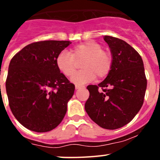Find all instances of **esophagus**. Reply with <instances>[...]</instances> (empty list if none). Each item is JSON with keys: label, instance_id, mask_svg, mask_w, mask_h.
<instances>
[{"label": "esophagus", "instance_id": "esophagus-1", "mask_svg": "<svg viewBox=\"0 0 160 160\" xmlns=\"http://www.w3.org/2000/svg\"><path fill=\"white\" fill-rule=\"evenodd\" d=\"M76 89L77 90H78V89H81V88H84V87H83V86H79V85H76Z\"/></svg>", "mask_w": 160, "mask_h": 160}]
</instances>
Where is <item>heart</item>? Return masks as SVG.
Listing matches in <instances>:
<instances>
[{
    "mask_svg": "<svg viewBox=\"0 0 160 160\" xmlns=\"http://www.w3.org/2000/svg\"><path fill=\"white\" fill-rule=\"evenodd\" d=\"M81 71L71 78V81L77 85L88 83L95 78H104L110 72L112 66V58L109 52L102 50V46L95 41H86L74 46L71 53L62 51L55 58L56 66L60 72L70 77L75 73L77 62L81 60Z\"/></svg>",
    "mask_w": 160,
    "mask_h": 160,
    "instance_id": "b5f03b06",
    "label": "heart"
}]
</instances>
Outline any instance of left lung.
I'll use <instances>...</instances> for the list:
<instances>
[{"label":"left lung","mask_w":160,"mask_h":160,"mask_svg":"<svg viewBox=\"0 0 160 160\" xmlns=\"http://www.w3.org/2000/svg\"><path fill=\"white\" fill-rule=\"evenodd\" d=\"M104 40L111 51L112 66L102 83L87 87L90 96L84 108L101 128L116 130L130 123L141 109L147 80L142 58L135 49L116 37L105 36Z\"/></svg>","instance_id":"left-lung-1"}]
</instances>
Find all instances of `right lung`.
<instances>
[{"instance_id": "add662e5", "label": "right lung", "mask_w": 160, "mask_h": 160, "mask_svg": "<svg viewBox=\"0 0 160 160\" xmlns=\"http://www.w3.org/2000/svg\"><path fill=\"white\" fill-rule=\"evenodd\" d=\"M70 44L66 41L32 43L11 60L6 80L9 106L17 120L30 131H52L66 115L75 86L59 72L55 58Z\"/></svg>"}]
</instances>
